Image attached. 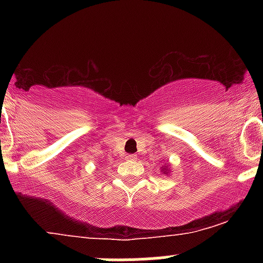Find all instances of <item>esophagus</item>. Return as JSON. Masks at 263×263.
Returning a JSON list of instances; mask_svg holds the SVG:
<instances>
[{"instance_id":"34e87169","label":"esophagus","mask_w":263,"mask_h":263,"mask_svg":"<svg viewBox=\"0 0 263 263\" xmlns=\"http://www.w3.org/2000/svg\"><path fill=\"white\" fill-rule=\"evenodd\" d=\"M126 159H127V161H136V156L135 155H127V156H126Z\"/></svg>"}]
</instances>
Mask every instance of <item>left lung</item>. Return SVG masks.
Returning <instances> with one entry per match:
<instances>
[{
    "label": "left lung",
    "mask_w": 263,
    "mask_h": 263,
    "mask_svg": "<svg viewBox=\"0 0 263 263\" xmlns=\"http://www.w3.org/2000/svg\"><path fill=\"white\" fill-rule=\"evenodd\" d=\"M162 173H164V174L170 173V167H168V164L167 165H163V167H162Z\"/></svg>",
    "instance_id": "left-lung-1"
}]
</instances>
